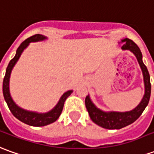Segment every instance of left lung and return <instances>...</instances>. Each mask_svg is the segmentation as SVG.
<instances>
[{
    "label": "left lung",
    "mask_w": 154,
    "mask_h": 154,
    "mask_svg": "<svg viewBox=\"0 0 154 154\" xmlns=\"http://www.w3.org/2000/svg\"><path fill=\"white\" fill-rule=\"evenodd\" d=\"M122 42H125V45L122 46V49L131 51L136 55L137 59L138 60V63L143 73L145 94L143 96L141 103L133 110L128 112H103L98 108L95 107V105L92 103L89 97L87 96L85 99V105L91 120L99 126L109 130L121 129L137 121L143 114L145 108L147 107L151 94L150 76L147 66L143 62V55L139 47L131 39L129 38H125L122 40Z\"/></svg>",
    "instance_id": "left-lung-1"
}]
</instances>
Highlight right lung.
I'll use <instances>...</instances> for the list:
<instances>
[{
	"label": "right lung",
	"instance_id": "right-lung-1",
	"mask_svg": "<svg viewBox=\"0 0 154 154\" xmlns=\"http://www.w3.org/2000/svg\"><path fill=\"white\" fill-rule=\"evenodd\" d=\"M46 38L43 36L41 34H35L31 37L28 38L27 39H25L24 41L23 42L19 47L17 50V53L16 55L14 56L13 59L10 60V62L8 64L7 67V71H6V74L3 79V86H2V91H3V96L4 99L6 100L7 103V106L9 108L10 111L14 116L19 120L20 121L23 122L25 124L29 125H33V126H44V125H49L51 123L55 122L62 112L63 109L64 103L66 101V99L69 97L72 91H67L64 94L61 98L60 99L58 103L56 104L52 110L50 112L45 113V114H38V113L30 112V111H27L23 109L19 108L17 104H16L13 100L11 99V95L9 93V78H10V74H11V69L13 68L14 65L16 62L17 61V60L19 59L20 55L22 54V52L23 51L26 47L29 45L30 42H36L40 41V40H44Z\"/></svg>",
	"mask_w": 154,
	"mask_h": 154
}]
</instances>
